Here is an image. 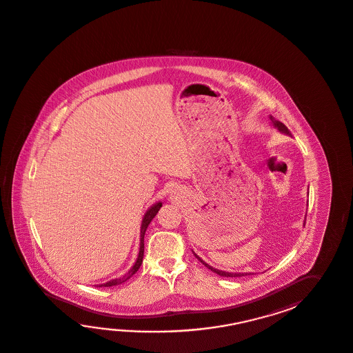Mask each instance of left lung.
Instances as JSON below:
<instances>
[{
    "mask_svg": "<svg viewBox=\"0 0 353 353\" xmlns=\"http://www.w3.org/2000/svg\"><path fill=\"white\" fill-rule=\"evenodd\" d=\"M269 119L272 121V123H273L274 127L276 128V130H279V132H281V133H285V134H289L290 136V132H289L288 128L283 124V123L279 122V121H275L273 118V115H270L269 117ZM192 252H194V256L197 258V259L200 260L201 261L202 264L203 265L206 266V268H209L211 272H214V273L219 274L220 276H226V278H238V276H244V275H250V274L252 273H231V272H223V270H219V269H215V268H212V266L209 265L206 261H203V260L196 254V252L192 250Z\"/></svg>",
    "mask_w": 353,
    "mask_h": 353,
    "instance_id": "obj_1",
    "label": "left lung"
}]
</instances>
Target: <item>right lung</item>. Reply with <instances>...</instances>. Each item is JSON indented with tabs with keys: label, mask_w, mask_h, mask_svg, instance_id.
I'll use <instances>...</instances> for the list:
<instances>
[{
	"label": "right lung",
	"mask_w": 353,
	"mask_h": 353,
	"mask_svg": "<svg viewBox=\"0 0 353 353\" xmlns=\"http://www.w3.org/2000/svg\"><path fill=\"white\" fill-rule=\"evenodd\" d=\"M162 208V202L159 201L156 203H153L150 209L147 210V212L144 214L143 219H142V225H141V240H139V252H138L137 259L134 261L133 266L128 270V273H125V275H123L122 278H115L112 281H107V283H103L99 284L98 287H113V285H118V284H122L123 281H128L130 276L133 274L137 273L138 269L142 265V261H143V252H144V234L145 230L148 228V225L151 223L153 217L157 215L159 209Z\"/></svg>",
	"instance_id": "obj_1"
}]
</instances>
